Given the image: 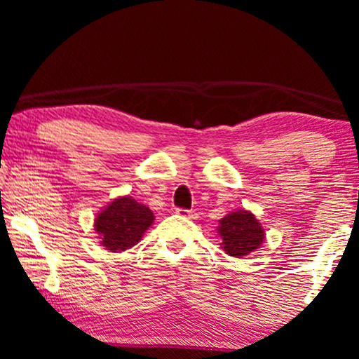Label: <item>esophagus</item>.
Returning a JSON list of instances; mask_svg holds the SVG:
<instances>
[{
    "mask_svg": "<svg viewBox=\"0 0 359 359\" xmlns=\"http://www.w3.org/2000/svg\"><path fill=\"white\" fill-rule=\"evenodd\" d=\"M176 214H180L181 217H186V219H194L196 214L193 212V210H188V209H176Z\"/></svg>",
    "mask_w": 359,
    "mask_h": 359,
    "instance_id": "obj_1",
    "label": "esophagus"
}]
</instances>
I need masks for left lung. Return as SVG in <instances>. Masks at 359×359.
I'll return each mask as SVG.
<instances>
[{
	"label": "left lung",
	"mask_w": 359,
	"mask_h": 359,
	"mask_svg": "<svg viewBox=\"0 0 359 359\" xmlns=\"http://www.w3.org/2000/svg\"><path fill=\"white\" fill-rule=\"evenodd\" d=\"M217 230L225 253L237 258L257 250L264 238L262 224L248 210H237L225 215Z\"/></svg>",
	"instance_id": "obj_1"
}]
</instances>
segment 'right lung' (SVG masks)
Here are the masks:
<instances>
[{
    "mask_svg": "<svg viewBox=\"0 0 359 359\" xmlns=\"http://www.w3.org/2000/svg\"><path fill=\"white\" fill-rule=\"evenodd\" d=\"M151 224V210L126 196L112 201L106 209H102L95 220V230L100 233L101 245L106 250L124 252L139 242Z\"/></svg>",
    "mask_w": 359,
    "mask_h": 359,
    "instance_id": "right-lung-1",
    "label": "right lung"
}]
</instances>
